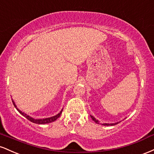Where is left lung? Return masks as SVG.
Masks as SVG:
<instances>
[{
    "label": "left lung",
    "mask_w": 154,
    "mask_h": 154,
    "mask_svg": "<svg viewBox=\"0 0 154 154\" xmlns=\"http://www.w3.org/2000/svg\"><path fill=\"white\" fill-rule=\"evenodd\" d=\"M91 117L92 118V119H93V121H94L95 123L99 124V122H98V120H97L96 119H95V118L94 117V116H91ZM118 123H119V122H116V123H111V124H109V123H103V124H102V125H104V126H109V125H111V126H112V125H116V124H118Z\"/></svg>",
    "instance_id": "obj_1"
}]
</instances>
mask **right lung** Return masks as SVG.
I'll return each mask as SVG.
<instances>
[{"label": "right lung", "mask_w": 154, "mask_h": 154, "mask_svg": "<svg viewBox=\"0 0 154 154\" xmlns=\"http://www.w3.org/2000/svg\"><path fill=\"white\" fill-rule=\"evenodd\" d=\"M12 102H13V103H14V106L16 107V109H17V111H19V113H20L21 114H22V115H23L24 116V117H26V119H27L28 120H29V121L30 122H33V123H35V124H38V125H44V124H48V123H51V122H54V121H56V119H58V118L60 116H61V113H62V111H63V109L62 110H61V111H60V112L59 113V114H56V116H51V117H48V118H45V119H34V118H32V117H31V116H29V115H27V114H24V112H22V111H20L19 110V109H17V106H16V104H15V103L14 102V100H12Z\"/></svg>", "instance_id": "1"}]
</instances>
